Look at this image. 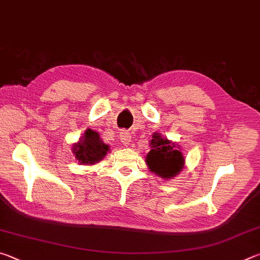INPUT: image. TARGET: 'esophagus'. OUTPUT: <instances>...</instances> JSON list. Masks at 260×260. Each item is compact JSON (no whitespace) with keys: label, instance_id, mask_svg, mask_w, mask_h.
<instances>
[{"label":"esophagus","instance_id":"34e87169","mask_svg":"<svg viewBox=\"0 0 260 260\" xmlns=\"http://www.w3.org/2000/svg\"><path fill=\"white\" fill-rule=\"evenodd\" d=\"M131 139H132V136H131L128 131L122 129L120 132V140H121V142H122V144H124V146H127V144H129Z\"/></svg>","mask_w":260,"mask_h":260}]
</instances>
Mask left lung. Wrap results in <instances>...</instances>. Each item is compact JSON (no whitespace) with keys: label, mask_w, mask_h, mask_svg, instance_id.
I'll list each match as a JSON object with an SVG mask.
<instances>
[{"label":"left lung","mask_w":260,"mask_h":260,"mask_svg":"<svg viewBox=\"0 0 260 260\" xmlns=\"http://www.w3.org/2000/svg\"><path fill=\"white\" fill-rule=\"evenodd\" d=\"M151 150L147 155V164L151 172L161 178L171 179L182 170L184 159L174 143L155 133L150 142Z\"/></svg>","instance_id":"8db88e82"}]
</instances>
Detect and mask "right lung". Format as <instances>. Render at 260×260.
<instances>
[{"label":"right lung","mask_w":260,"mask_h":260,"mask_svg":"<svg viewBox=\"0 0 260 260\" xmlns=\"http://www.w3.org/2000/svg\"><path fill=\"white\" fill-rule=\"evenodd\" d=\"M109 150V146L103 143L99 133L88 128L83 138L73 147V152L80 164H95L103 159Z\"/></svg>","instance_id":"obj_1"}]
</instances>
